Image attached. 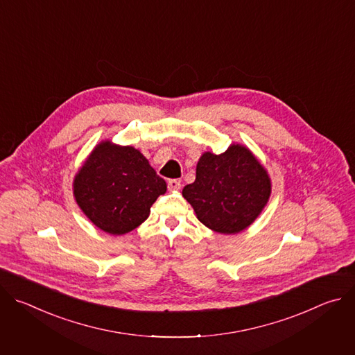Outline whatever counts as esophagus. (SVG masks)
I'll use <instances>...</instances> for the list:
<instances>
[{
  "label": "esophagus",
  "instance_id": "1",
  "mask_svg": "<svg viewBox=\"0 0 355 355\" xmlns=\"http://www.w3.org/2000/svg\"><path fill=\"white\" fill-rule=\"evenodd\" d=\"M168 189L170 191H180L181 189V181L180 180H170L168 181Z\"/></svg>",
  "mask_w": 355,
  "mask_h": 355
}]
</instances>
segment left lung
<instances>
[{
  "mask_svg": "<svg viewBox=\"0 0 355 355\" xmlns=\"http://www.w3.org/2000/svg\"><path fill=\"white\" fill-rule=\"evenodd\" d=\"M271 195V178L252 151L232 143L226 151H205L196 178L182 189L200 223L222 234H236L254 222Z\"/></svg>",
  "mask_w": 355,
  "mask_h": 355,
  "instance_id": "1",
  "label": "left lung"
}]
</instances>
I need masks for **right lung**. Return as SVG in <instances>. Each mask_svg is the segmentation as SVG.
Wrapping results in <instances>:
<instances>
[{"label": "right lung", "mask_w": 355, "mask_h": 355, "mask_svg": "<svg viewBox=\"0 0 355 355\" xmlns=\"http://www.w3.org/2000/svg\"><path fill=\"white\" fill-rule=\"evenodd\" d=\"M167 184L133 146L99 141L73 180L83 214L105 233L121 236L140 226Z\"/></svg>", "instance_id": "right-lung-1"}]
</instances>
